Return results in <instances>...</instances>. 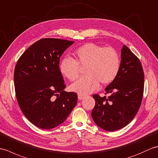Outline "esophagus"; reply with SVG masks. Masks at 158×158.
<instances>
[{
    "label": "esophagus",
    "mask_w": 158,
    "mask_h": 158,
    "mask_svg": "<svg viewBox=\"0 0 158 158\" xmlns=\"http://www.w3.org/2000/svg\"><path fill=\"white\" fill-rule=\"evenodd\" d=\"M85 98V96L84 95H81V94H78V99L79 100H81L82 99H83Z\"/></svg>",
    "instance_id": "esophagus-1"
}]
</instances>
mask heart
<instances>
[{"instance_id":"b5f03b06","label":"heart","mask_w":158,"mask_h":158,"mask_svg":"<svg viewBox=\"0 0 158 158\" xmlns=\"http://www.w3.org/2000/svg\"><path fill=\"white\" fill-rule=\"evenodd\" d=\"M75 60H63L60 64L61 72L70 81L79 75L80 65L85 68L86 75L70 85L72 91L85 95L98 88L100 83L107 85L116 78L120 68L118 53L112 48H103L93 43H88L77 49L73 53Z\"/></svg>"}]
</instances>
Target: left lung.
Listing matches in <instances>:
<instances>
[{"label": "left lung", "instance_id": "left-lung-1", "mask_svg": "<svg viewBox=\"0 0 158 158\" xmlns=\"http://www.w3.org/2000/svg\"><path fill=\"white\" fill-rule=\"evenodd\" d=\"M110 96L93 98L96 105L92 117L97 126L106 131L125 127L136 115L144 91V73L139 59L126 45L121 50V62L116 78L105 88Z\"/></svg>", "mask_w": 158, "mask_h": 158}]
</instances>
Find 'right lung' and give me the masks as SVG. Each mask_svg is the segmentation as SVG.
<instances>
[{
  "label": "right lung",
  "instance_id": "1",
  "mask_svg": "<svg viewBox=\"0 0 158 158\" xmlns=\"http://www.w3.org/2000/svg\"><path fill=\"white\" fill-rule=\"evenodd\" d=\"M74 41L42 39L26 49L14 71L15 94L23 115L32 124L52 129L66 119L77 102L75 92L64 91L60 58Z\"/></svg>",
  "mask_w": 158,
  "mask_h": 158
}]
</instances>
